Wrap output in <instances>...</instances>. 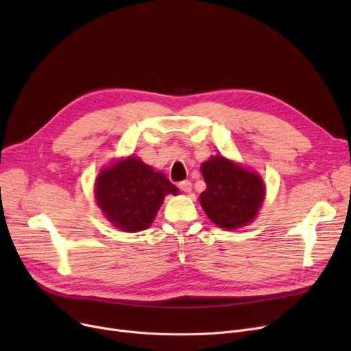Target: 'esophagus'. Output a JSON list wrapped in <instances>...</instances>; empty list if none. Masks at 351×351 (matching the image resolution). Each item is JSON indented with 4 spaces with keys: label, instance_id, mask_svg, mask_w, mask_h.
<instances>
[{
    "label": "esophagus",
    "instance_id": "obj_1",
    "mask_svg": "<svg viewBox=\"0 0 351 351\" xmlns=\"http://www.w3.org/2000/svg\"><path fill=\"white\" fill-rule=\"evenodd\" d=\"M179 189L185 193H191L192 192V182L191 180L179 182Z\"/></svg>",
    "mask_w": 351,
    "mask_h": 351
}]
</instances>
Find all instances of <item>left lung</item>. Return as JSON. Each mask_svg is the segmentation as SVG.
<instances>
[{
    "mask_svg": "<svg viewBox=\"0 0 351 351\" xmlns=\"http://www.w3.org/2000/svg\"><path fill=\"white\" fill-rule=\"evenodd\" d=\"M200 172L206 182L200 205L216 226L239 229L259 213L266 195L259 173L223 156H212L202 163Z\"/></svg>",
    "mask_w": 351,
    "mask_h": 351,
    "instance_id": "obj_1",
    "label": "left lung"
}]
</instances>
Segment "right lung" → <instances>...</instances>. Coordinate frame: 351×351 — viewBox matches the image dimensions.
Here are the masks:
<instances>
[{"mask_svg": "<svg viewBox=\"0 0 351 351\" xmlns=\"http://www.w3.org/2000/svg\"><path fill=\"white\" fill-rule=\"evenodd\" d=\"M179 189L165 173L139 158L119 159L102 169L95 180L99 209L115 228L135 233L149 228L166 195Z\"/></svg>", "mask_w": 351, "mask_h": 351, "instance_id": "1", "label": "right lung"}]
</instances>
